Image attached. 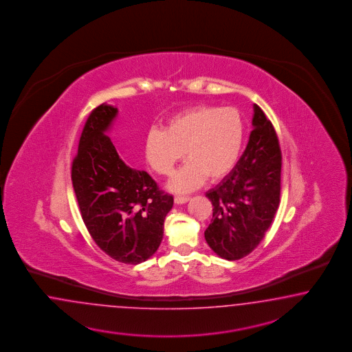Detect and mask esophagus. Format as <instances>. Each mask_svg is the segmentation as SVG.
Segmentation results:
<instances>
[{"label": "esophagus", "mask_w": 352, "mask_h": 352, "mask_svg": "<svg viewBox=\"0 0 352 352\" xmlns=\"http://www.w3.org/2000/svg\"><path fill=\"white\" fill-rule=\"evenodd\" d=\"M174 201L175 204H186L187 201H190V197L188 196H175Z\"/></svg>", "instance_id": "1"}]
</instances>
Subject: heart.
<instances>
[{
	"label": "heart",
	"mask_w": 352,
	"mask_h": 352,
	"mask_svg": "<svg viewBox=\"0 0 352 352\" xmlns=\"http://www.w3.org/2000/svg\"><path fill=\"white\" fill-rule=\"evenodd\" d=\"M244 118L234 107L196 106L171 116L164 129H151L144 142L149 166L170 175L186 153L187 162L170 183L191 191L205 177L221 181L237 164L244 143Z\"/></svg>",
	"instance_id": "obj_1"
}]
</instances>
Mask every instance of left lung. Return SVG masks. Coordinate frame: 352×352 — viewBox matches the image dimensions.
<instances>
[{
	"mask_svg": "<svg viewBox=\"0 0 352 352\" xmlns=\"http://www.w3.org/2000/svg\"><path fill=\"white\" fill-rule=\"evenodd\" d=\"M253 130L236 166L206 197L213 219L205 240L214 253L228 261L250 254L276 214L281 186V149L276 131L265 112L254 104Z\"/></svg>",
	"mask_w": 352,
	"mask_h": 352,
	"instance_id": "obj_1",
	"label": "left lung"
}]
</instances>
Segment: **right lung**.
<instances>
[{"mask_svg":"<svg viewBox=\"0 0 352 352\" xmlns=\"http://www.w3.org/2000/svg\"><path fill=\"white\" fill-rule=\"evenodd\" d=\"M118 108L91 111L72 162V184L89 234L107 256L138 265L156 253L174 199L147 171L128 166L107 135Z\"/></svg>","mask_w":352,"mask_h":352,"instance_id":"add662e5","label":"right lung"}]
</instances>
